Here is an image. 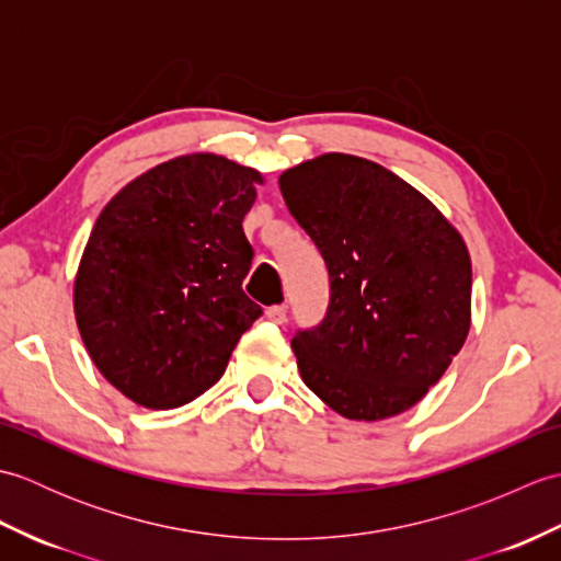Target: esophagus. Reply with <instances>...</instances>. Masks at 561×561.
Wrapping results in <instances>:
<instances>
[{
    "mask_svg": "<svg viewBox=\"0 0 561 561\" xmlns=\"http://www.w3.org/2000/svg\"><path fill=\"white\" fill-rule=\"evenodd\" d=\"M267 320L274 325H282L287 323V306H272L267 308Z\"/></svg>",
    "mask_w": 561,
    "mask_h": 561,
    "instance_id": "1",
    "label": "esophagus"
}]
</instances>
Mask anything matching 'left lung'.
Masks as SVG:
<instances>
[{"mask_svg": "<svg viewBox=\"0 0 561 561\" xmlns=\"http://www.w3.org/2000/svg\"><path fill=\"white\" fill-rule=\"evenodd\" d=\"M279 187L330 272L325 320L291 340L304 383L356 422L410 410L470 332L460 231L408 181L352 153L294 165Z\"/></svg>", "mask_w": 561, "mask_h": 561, "instance_id": "left-lung-1", "label": "left lung"}]
</instances>
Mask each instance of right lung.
I'll return each mask as SVG.
<instances>
[{
	"label": "right lung",
	"instance_id": "obj_1",
	"mask_svg": "<svg viewBox=\"0 0 561 561\" xmlns=\"http://www.w3.org/2000/svg\"><path fill=\"white\" fill-rule=\"evenodd\" d=\"M262 183L219 153H185L129 181L93 224L75 277L77 328L103 378L139 408L199 398L260 318L243 294V217Z\"/></svg>",
	"mask_w": 561,
	"mask_h": 561
}]
</instances>
